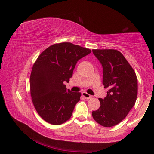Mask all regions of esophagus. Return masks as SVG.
<instances>
[{"label": "esophagus", "instance_id": "34e87169", "mask_svg": "<svg viewBox=\"0 0 154 154\" xmlns=\"http://www.w3.org/2000/svg\"><path fill=\"white\" fill-rule=\"evenodd\" d=\"M82 96H83V97H84L85 99H87V100H88V99H90V98H92V96L88 94L87 92H83L82 93Z\"/></svg>", "mask_w": 154, "mask_h": 154}]
</instances>
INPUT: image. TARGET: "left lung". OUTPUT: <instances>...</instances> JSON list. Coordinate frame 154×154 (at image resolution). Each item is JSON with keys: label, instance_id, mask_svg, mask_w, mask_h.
<instances>
[{"label": "left lung", "instance_id": "obj_1", "mask_svg": "<svg viewBox=\"0 0 154 154\" xmlns=\"http://www.w3.org/2000/svg\"><path fill=\"white\" fill-rule=\"evenodd\" d=\"M103 68V84L109 88L106 97L98 98L100 106L92 111L94 120L104 127H112L126 118L136 102L137 77L121 52L116 49H92Z\"/></svg>", "mask_w": 154, "mask_h": 154}]
</instances>
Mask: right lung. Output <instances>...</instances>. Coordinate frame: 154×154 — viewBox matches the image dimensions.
Wrapping results in <instances>:
<instances>
[{
  "mask_svg": "<svg viewBox=\"0 0 154 154\" xmlns=\"http://www.w3.org/2000/svg\"><path fill=\"white\" fill-rule=\"evenodd\" d=\"M90 49L71 43L54 44L45 49L34 64L30 77L32 101L43 119L60 125L71 118L80 92L67 90L77 61L91 53Z\"/></svg>",
  "mask_w": 154,
  "mask_h": 154,
  "instance_id": "right-lung-1",
  "label": "right lung"
}]
</instances>
